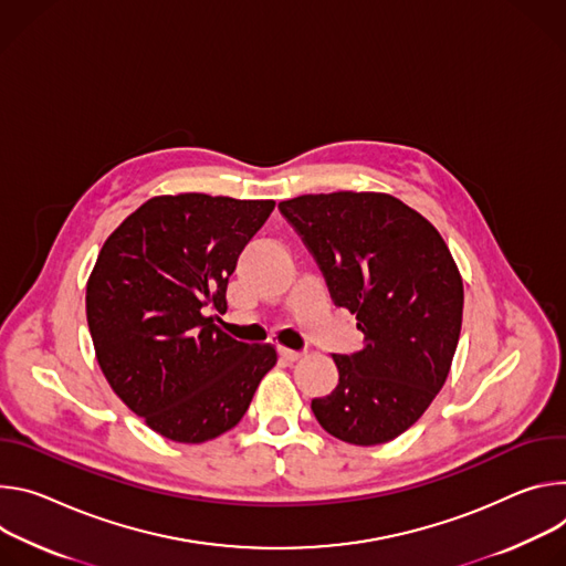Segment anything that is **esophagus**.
<instances>
[{
	"instance_id": "esophagus-1",
	"label": "esophagus",
	"mask_w": 566,
	"mask_h": 566,
	"mask_svg": "<svg viewBox=\"0 0 566 566\" xmlns=\"http://www.w3.org/2000/svg\"><path fill=\"white\" fill-rule=\"evenodd\" d=\"M279 355L285 359V361H296L303 357V353L298 350H290V348H279Z\"/></svg>"
}]
</instances>
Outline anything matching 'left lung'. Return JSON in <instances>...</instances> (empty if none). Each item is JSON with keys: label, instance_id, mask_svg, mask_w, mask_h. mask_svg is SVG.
I'll return each instance as SVG.
<instances>
[{"label": "left lung", "instance_id": "left-lung-1", "mask_svg": "<svg viewBox=\"0 0 566 566\" xmlns=\"http://www.w3.org/2000/svg\"><path fill=\"white\" fill-rule=\"evenodd\" d=\"M315 256L364 348L333 355L339 382L312 413L350 446L407 431L443 389L461 335L463 281L436 227L387 193H319L279 205Z\"/></svg>", "mask_w": 566, "mask_h": 566}]
</instances>
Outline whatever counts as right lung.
I'll use <instances>...</instances> for the list:
<instances>
[{"label": "right lung", "mask_w": 566, "mask_h": 566, "mask_svg": "<svg viewBox=\"0 0 566 566\" xmlns=\"http://www.w3.org/2000/svg\"><path fill=\"white\" fill-rule=\"evenodd\" d=\"M274 200L205 193L142 205L105 240L87 281V324L112 391L175 443L229 431L276 364L216 326L240 251Z\"/></svg>", "instance_id": "add662e5"}]
</instances>
